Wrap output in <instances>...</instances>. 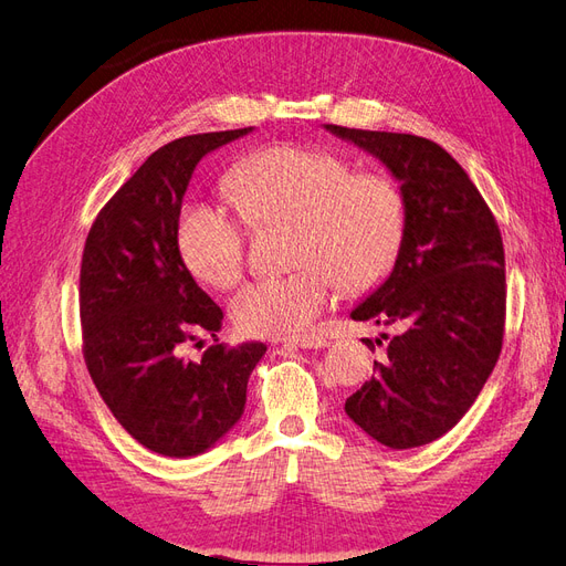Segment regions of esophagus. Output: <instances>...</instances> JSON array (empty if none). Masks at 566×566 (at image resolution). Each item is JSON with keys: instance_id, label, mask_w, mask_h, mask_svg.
<instances>
[{"instance_id": "1", "label": "esophagus", "mask_w": 566, "mask_h": 566, "mask_svg": "<svg viewBox=\"0 0 566 566\" xmlns=\"http://www.w3.org/2000/svg\"><path fill=\"white\" fill-rule=\"evenodd\" d=\"M328 340L324 335H304V338H293V340H285V347H300V349H318V347H326Z\"/></svg>"}]
</instances>
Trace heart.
<instances>
[{"label": "heart", "instance_id": "1", "mask_svg": "<svg viewBox=\"0 0 566 566\" xmlns=\"http://www.w3.org/2000/svg\"><path fill=\"white\" fill-rule=\"evenodd\" d=\"M228 190L252 226L293 221L287 276H264L233 297L231 314L250 335L287 338L310 331L335 287L366 293L384 281L402 245L405 200L384 174H353L335 151L271 145L242 159ZM248 228L235 211L190 202L178 219V250L197 279L231 287L245 269Z\"/></svg>", "mask_w": 566, "mask_h": 566}]
</instances>
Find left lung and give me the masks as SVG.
Instances as JSON below:
<instances>
[{
  "instance_id": "1",
  "label": "left lung",
  "mask_w": 566,
  "mask_h": 566,
  "mask_svg": "<svg viewBox=\"0 0 566 566\" xmlns=\"http://www.w3.org/2000/svg\"><path fill=\"white\" fill-rule=\"evenodd\" d=\"M324 128L384 164L405 200L390 276L349 312L397 335L384 333L388 359L374 361L376 376L347 397L345 411L380 446L419 448L467 415L500 357L507 297L500 228L440 145L407 133Z\"/></svg>"
}]
</instances>
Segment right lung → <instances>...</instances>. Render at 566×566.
I'll return each instance as SVG.
<instances>
[{
	"mask_svg": "<svg viewBox=\"0 0 566 566\" xmlns=\"http://www.w3.org/2000/svg\"><path fill=\"white\" fill-rule=\"evenodd\" d=\"M254 128L200 133L159 147L104 205L81 264L87 371L116 421L151 452L195 457L233 429L264 343H213L223 312L178 250V219L195 166Z\"/></svg>",
	"mask_w": 566,
	"mask_h": 566,
	"instance_id": "right-lung-1",
	"label": "right lung"
}]
</instances>
